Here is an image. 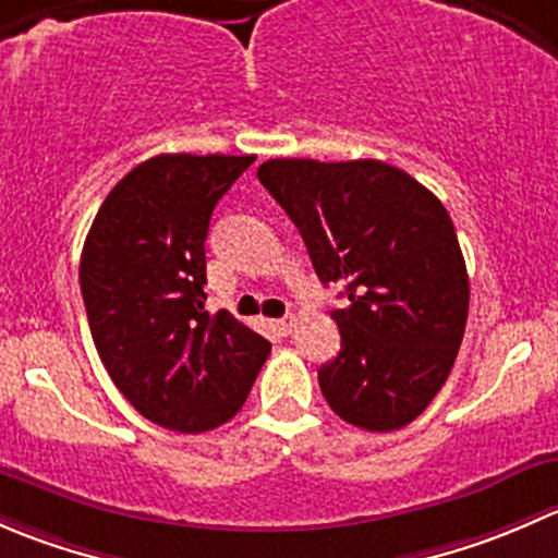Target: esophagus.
<instances>
[{
  "label": "esophagus",
  "instance_id": "34e87169",
  "mask_svg": "<svg viewBox=\"0 0 558 558\" xmlns=\"http://www.w3.org/2000/svg\"><path fill=\"white\" fill-rule=\"evenodd\" d=\"M294 315H286V318H278L275 320V329L280 331V335H291L294 331Z\"/></svg>",
  "mask_w": 558,
  "mask_h": 558
}]
</instances>
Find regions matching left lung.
<instances>
[{
    "label": "left lung",
    "instance_id": "8db88e82",
    "mask_svg": "<svg viewBox=\"0 0 558 558\" xmlns=\"http://www.w3.org/2000/svg\"><path fill=\"white\" fill-rule=\"evenodd\" d=\"M258 180L305 240L320 283L345 286L331 311L342 345L318 369L329 408L367 432L418 418L451 373L470 280L442 202L375 159H269Z\"/></svg>",
    "mask_w": 558,
    "mask_h": 558
}]
</instances>
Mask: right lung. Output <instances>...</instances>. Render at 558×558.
Here are the masks:
<instances>
[{"label": "right lung", "mask_w": 558, "mask_h": 558, "mask_svg": "<svg viewBox=\"0 0 558 558\" xmlns=\"http://www.w3.org/2000/svg\"><path fill=\"white\" fill-rule=\"evenodd\" d=\"M256 156L161 154L99 207L81 291L99 359L140 415L172 432L216 429L247 399L269 342L205 311L213 207Z\"/></svg>", "instance_id": "obj_1"}]
</instances>
